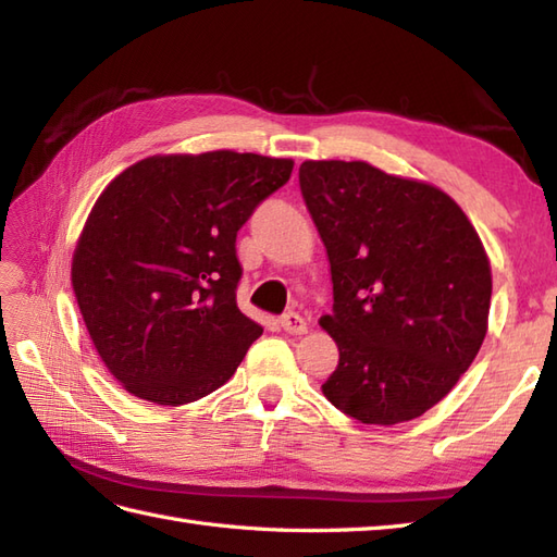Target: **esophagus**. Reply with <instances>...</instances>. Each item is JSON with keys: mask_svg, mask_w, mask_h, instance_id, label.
Instances as JSON below:
<instances>
[{"mask_svg": "<svg viewBox=\"0 0 557 557\" xmlns=\"http://www.w3.org/2000/svg\"><path fill=\"white\" fill-rule=\"evenodd\" d=\"M280 325L285 333L289 335H306L309 333V323H306V318L299 315V313H287L280 318Z\"/></svg>", "mask_w": 557, "mask_h": 557, "instance_id": "1", "label": "esophagus"}]
</instances>
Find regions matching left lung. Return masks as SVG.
Here are the masks:
<instances>
[{
	"label": "left lung",
	"instance_id": "1",
	"mask_svg": "<svg viewBox=\"0 0 557 557\" xmlns=\"http://www.w3.org/2000/svg\"><path fill=\"white\" fill-rule=\"evenodd\" d=\"M301 196L325 244L339 363L323 395L347 417L395 425L437 405L483 345L491 260L441 188L369 162L306 160Z\"/></svg>",
	"mask_w": 557,
	"mask_h": 557
}]
</instances>
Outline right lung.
I'll return each mask as SVG.
<instances>
[{
    "mask_svg": "<svg viewBox=\"0 0 557 557\" xmlns=\"http://www.w3.org/2000/svg\"><path fill=\"white\" fill-rule=\"evenodd\" d=\"M292 168L234 150L152 156L100 194L74 248L71 287L126 393L180 407L234 375L263 335L236 306V232Z\"/></svg>",
    "mask_w": 557,
    "mask_h": 557,
    "instance_id": "obj_1",
    "label": "right lung"
}]
</instances>
